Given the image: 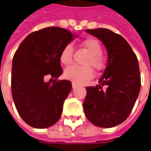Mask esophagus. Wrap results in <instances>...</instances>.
Wrapping results in <instances>:
<instances>
[{
    "label": "esophagus",
    "mask_w": 151,
    "mask_h": 151,
    "mask_svg": "<svg viewBox=\"0 0 151 151\" xmlns=\"http://www.w3.org/2000/svg\"><path fill=\"white\" fill-rule=\"evenodd\" d=\"M77 86H78V85H77L76 83H74V82H73V83H72V87H73V89L76 88Z\"/></svg>",
    "instance_id": "esophagus-1"
}]
</instances>
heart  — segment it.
Instances as JSON below:
<instances>
[{
  "instance_id": "obj_1",
  "label": "heart",
  "mask_w": 151,
  "mask_h": 151,
  "mask_svg": "<svg viewBox=\"0 0 151 151\" xmlns=\"http://www.w3.org/2000/svg\"><path fill=\"white\" fill-rule=\"evenodd\" d=\"M81 46L86 50L88 56L84 60L86 65H72L68 67L64 72L66 79L74 83L80 84L93 78L94 70L97 73L104 71L108 66V57L102 53V46L98 40L94 38H86L81 42ZM73 47L69 43L64 46L60 53V61L64 65H69L73 61Z\"/></svg>"
}]
</instances>
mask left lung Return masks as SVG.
Listing matches in <instances>:
<instances>
[{
  "label": "left lung",
  "mask_w": 151,
  "mask_h": 151,
  "mask_svg": "<svg viewBox=\"0 0 151 151\" xmlns=\"http://www.w3.org/2000/svg\"><path fill=\"white\" fill-rule=\"evenodd\" d=\"M86 32L103 42L108 59L99 85L86 87L83 109L93 124L111 128L124 122L133 110L141 89L139 65L136 54L121 35L104 28L86 29Z\"/></svg>",
  "instance_id": "8db88e82"
}]
</instances>
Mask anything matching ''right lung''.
Instances as JSON below:
<instances>
[{
    "instance_id": "add662e5",
    "label": "right lung",
    "mask_w": 151,
    "mask_h": 151,
    "mask_svg": "<svg viewBox=\"0 0 151 151\" xmlns=\"http://www.w3.org/2000/svg\"><path fill=\"white\" fill-rule=\"evenodd\" d=\"M73 40V33L66 29L43 28L27 35L15 52L12 96L18 114L30 126L47 128L60 118L72 83L57 80L63 72L60 53ZM47 76L51 78L49 82Z\"/></svg>"
}]
</instances>
